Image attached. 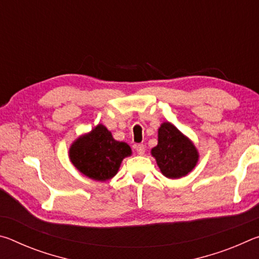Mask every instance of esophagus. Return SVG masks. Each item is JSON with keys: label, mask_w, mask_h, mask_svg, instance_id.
I'll return each instance as SVG.
<instances>
[{"label": "esophagus", "mask_w": 259, "mask_h": 259, "mask_svg": "<svg viewBox=\"0 0 259 259\" xmlns=\"http://www.w3.org/2000/svg\"><path fill=\"white\" fill-rule=\"evenodd\" d=\"M136 151L139 155H143L144 153H145V145H143V144H138L137 146H136Z\"/></svg>", "instance_id": "obj_1"}]
</instances>
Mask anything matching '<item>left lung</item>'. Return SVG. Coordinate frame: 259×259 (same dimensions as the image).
<instances>
[{"label":"left lung","mask_w":259,"mask_h":259,"mask_svg":"<svg viewBox=\"0 0 259 259\" xmlns=\"http://www.w3.org/2000/svg\"><path fill=\"white\" fill-rule=\"evenodd\" d=\"M161 172L168 178L186 176L199 159L198 151L190 139L169 122L159 129V143L152 150Z\"/></svg>","instance_id":"8db88e82"}]
</instances>
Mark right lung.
<instances>
[{
    "label": "right lung",
    "mask_w": 259,
    "mask_h": 259,
    "mask_svg": "<svg viewBox=\"0 0 259 259\" xmlns=\"http://www.w3.org/2000/svg\"><path fill=\"white\" fill-rule=\"evenodd\" d=\"M131 155V148L117 142L103 124L81 136L69 150V159L78 171L95 181H107L115 176L122 160Z\"/></svg>",
    "instance_id": "1"
}]
</instances>
